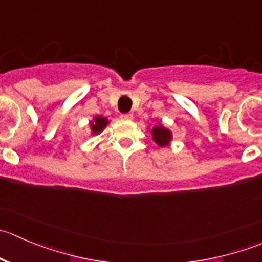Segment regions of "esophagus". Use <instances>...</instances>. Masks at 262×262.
Listing matches in <instances>:
<instances>
[{
	"mask_svg": "<svg viewBox=\"0 0 262 262\" xmlns=\"http://www.w3.org/2000/svg\"><path fill=\"white\" fill-rule=\"evenodd\" d=\"M120 118L123 119V120H132V119H133V114H130V113H129V114H121Z\"/></svg>",
	"mask_w": 262,
	"mask_h": 262,
	"instance_id": "esophagus-1",
	"label": "esophagus"
}]
</instances>
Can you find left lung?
Segmentation results:
<instances>
[{
  "mask_svg": "<svg viewBox=\"0 0 262 262\" xmlns=\"http://www.w3.org/2000/svg\"><path fill=\"white\" fill-rule=\"evenodd\" d=\"M150 134H152L153 142L161 148L168 147L171 142H172V132L168 128H166L161 121H157V124L150 128Z\"/></svg>",
  "mask_w": 262,
  "mask_h": 262,
  "instance_id": "obj_1",
  "label": "left lung"
}]
</instances>
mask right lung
Returning <instances> with one entry per match:
<instances>
[{"instance_id": "right-lung-1", "label": "right lung", "mask_w": 262, "mask_h": 262, "mask_svg": "<svg viewBox=\"0 0 262 262\" xmlns=\"http://www.w3.org/2000/svg\"><path fill=\"white\" fill-rule=\"evenodd\" d=\"M110 124L109 119L105 118V116L96 115L95 118H92V120H90V134L91 136H99L104 132V129L106 128Z\"/></svg>"}]
</instances>
